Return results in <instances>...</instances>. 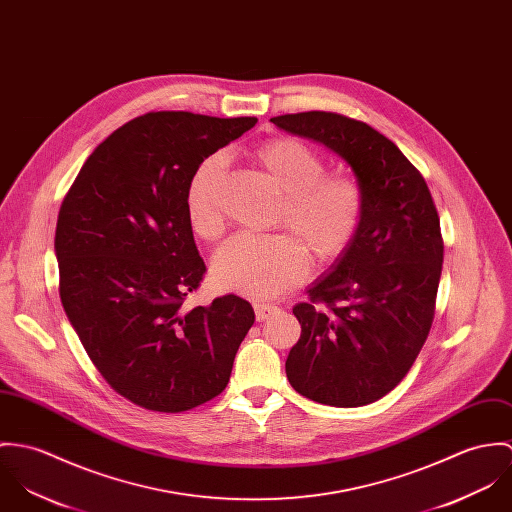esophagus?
<instances>
[{
	"mask_svg": "<svg viewBox=\"0 0 512 512\" xmlns=\"http://www.w3.org/2000/svg\"><path fill=\"white\" fill-rule=\"evenodd\" d=\"M253 308H255V318H257V322H265V320H269L271 316H275V314L279 312V308L273 306V304H259V302H257Z\"/></svg>",
	"mask_w": 512,
	"mask_h": 512,
	"instance_id": "34e87169",
	"label": "esophagus"
}]
</instances>
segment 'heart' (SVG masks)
Returning a JSON list of instances; mask_svg holds the SVG:
<instances>
[{
  "instance_id": "1",
  "label": "heart",
  "mask_w": 512,
  "mask_h": 512,
  "mask_svg": "<svg viewBox=\"0 0 512 512\" xmlns=\"http://www.w3.org/2000/svg\"><path fill=\"white\" fill-rule=\"evenodd\" d=\"M255 159L284 194L275 224L290 235L237 233L216 251L212 273L228 290L273 298L304 281L306 251L314 261L330 263L349 247L361 224L363 192L349 176L326 174L322 157L296 139H271ZM224 169V155H210L188 180V220L204 239H216L224 229L216 206Z\"/></svg>"
}]
</instances>
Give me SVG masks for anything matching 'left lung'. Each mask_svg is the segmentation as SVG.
<instances>
[{"label":"left lung","mask_w":512,"mask_h":512,"mask_svg":"<svg viewBox=\"0 0 512 512\" xmlns=\"http://www.w3.org/2000/svg\"><path fill=\"white\" fill-rule=\"evenodd\" d=\"M271 121L336 153L363 192L353 241L308 288L310 302L292 308L302 332L288 383L322 404H371L404 379L432 326L444 263L436 206L422 174L371 125L332 112Z\"/></svg>","instance_id":"1"}]
</instances>
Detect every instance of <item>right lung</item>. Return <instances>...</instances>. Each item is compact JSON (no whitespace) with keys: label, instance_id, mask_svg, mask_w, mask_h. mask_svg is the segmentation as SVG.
Here are the masks:
<instances>
[{"label":"right lung","instance_id":"obj_1","mask_svg":"<svg viewBox=\"0 0 512 512\" xmlns=\"http://www.w3.org/2000/svg\"><path fill=\"white\" fill-rule=\"evenodd\" d=\"M255 117L145 114L88 157L58 212L60 300L88 357L121 397L182 412L228 387L255 322L235 294L188 308L206 265L186 212L194 169Z\"/></svg>","mask_w":512,"mask_h":512}]
</instances>
